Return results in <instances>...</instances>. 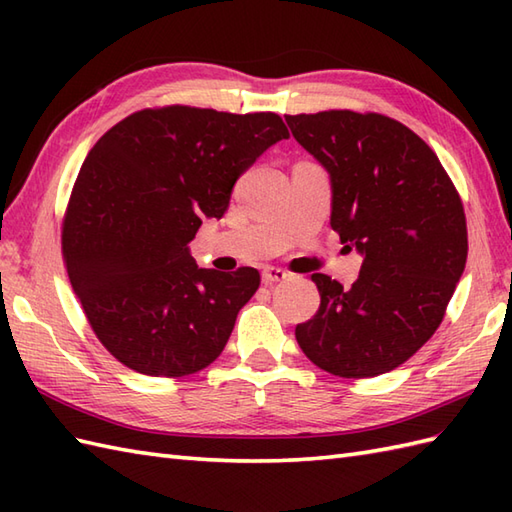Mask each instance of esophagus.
Masks as SVG:
<instances>
[{
	"mask_svg": "<svg viewBox=\"0 0 512 512\" xmlns=\"http://www.w3.org/2000/svg\"><path fill=\"white\" fill-rule=\"evenodd\" d=\"M290 275L286 273L284 268H277V266H266L264 273H262V281L266 286H273L279 284V281H286Z\"/></svg>",
	"mask_w": 512,
	"mask_h": 512,
	"instance_id": "esophagus-1",
	"label": "esophagus"
}]
</instances>
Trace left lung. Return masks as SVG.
<instances>
[{
    "label": "left lung",
    "mask_w": 512,
    "mask_h": 512,
    "mask_svg": "<svg viewBox=\"0 0 512 512\" xmlns=\"http://www.w3.org/2000/svg\"><path fill=\"white\" fill-rule=\"evenodd\" d=\"M297 143L330 173V224L363 255L352 288L314 273L321 306L299 323L310 361L343 378L391 372L427 343L464 273L462 200L438 156L383 114L286 116Z\"/></svg>",
    "instance_id": "obj_1"
}]
</instances>
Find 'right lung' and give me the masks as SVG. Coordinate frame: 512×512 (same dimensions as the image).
Here are the masks:
<instances>
[{
    "label": "right lung",
    "mask_w": 512,
    "mask_h": 512,
    "mask_svg": "<svg viewBox=\"0 0 512 512\" xmlns=\"http://www.w3.org/2000/svg\"><path fill=\"white\" fill-rule=\"evenodd\" d=\"M284 138L273 112L169 105L123 118L90 149L65 211L63 262L94 334L123 365L176 378L222 354L259 273L198 268L189 242Z\"/></svg>",
    "instance_id": "right-lung-1"
}]
</instances>
